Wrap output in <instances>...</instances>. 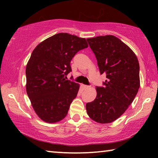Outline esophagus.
<instances>
[{
    "instance_id": "obj_1",
    "label": "esophagus",
    "mask_w": 158,
    "mask_h": 158,
    "mask_svg": "<svg viewBox=\"0 0 158 158\" xmlns=\"http://www.w3.org/2000/svg\"><path fill=\"white\" fill-rule=\"evenodd\" d=\"M82 87L84 89H88L90 88V86H89V85H83Z\"/></svg>"
}]
</instances>
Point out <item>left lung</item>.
Masks as SVG:
<instances>
[{
	"label": "left lung",
	"instance_id": "obj_1",
	"mask_svg": "<svg viewBox=\"0 0 158 158\" xmlns=\"http://www.w3.org/2000/svg\"><path fill=\"white\" fill-rule=\"evenodd\" d=\"M95 53L105 87H97V96L85 105L87 114L98 123H110L125 113L140 87L139 63L135 53L116 36L86 39Z\"/></svg>",
	"mask_w": 158,
	"mask_h": 158
}]
</instances>
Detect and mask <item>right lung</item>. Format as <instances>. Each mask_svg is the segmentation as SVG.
<instances>
[{"label":"right lung","instance_id":"obj_1","mask_svg":"<svg viewBox=\"0 0 158 158\" xmlns=\"http://www.w3.org/2000/svg\"><path fill=\"white\" fill-rule=\"evenodd\" d=\"M89 47L85 38L60 33L40 42L31 53L26 68V92L35 112L42 121L55 123L68 114L79 89L66 80L70 61Z\"/></svg>","mask_w":158,"mask_h":158}]
</instances>
